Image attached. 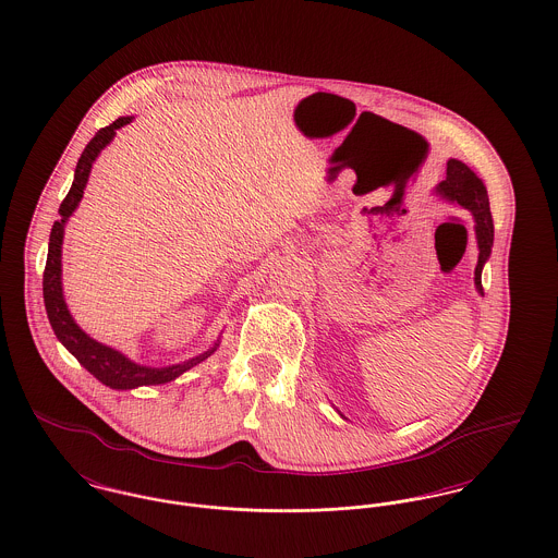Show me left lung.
<instances>
[{
    "instance_id": "1",
    "label": "left lung",
    "mask_w": 558,
    "mask_h": 558,
    "mask_svg": "<svg viewBox=\"0 0 558 558\" xmlns=\"http://www.w3.org/2000/svg\"><path fill=\"white\" fill-rule=\"evenodd\" d=\"M435 193L452 204H459L461 208L470 210L475 220V240H477V265H475V289L480 295H484L482 289V267L490 257L493 248V215H490V204H488V193L484 182L475 173L457 159L448 161L446 168V178L435 186Z\"/></svg>"
}]
</instances>
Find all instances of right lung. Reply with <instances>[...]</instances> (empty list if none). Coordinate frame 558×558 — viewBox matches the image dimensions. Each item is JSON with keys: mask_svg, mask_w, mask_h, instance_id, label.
<instances>
[{"mask_svg": "<svg viewBox=\"0 0 558 558\" xmlns=\"http://www.w3.org/2000/svg\"><path fill=\"white\" fill-rule=\"evenodd\" d=\"M133 121V117H121L117 119L112 125L101 128L95 137L86 144L78 163H76V172H74V182L70 193L65 195V199L59 206V215L61 218L54 220L52 229H50V242H48V257H46V267H44L43 291L44 305H46V314L50 320V327L57 336V340L63 343L76 359L78 363L85 367L86 372H90L101 385L117 388V390H128V388H137V386L166 385L172 383L180 374L189 372L191 367H195L197 363L206 361L216 348V340L213 348H208L206 352L178 363L170 367H146V365H137L131 359H128L123 352L99 343L93 338H88L85 331L76 325V320L72 318L68 303L63 300V287H61V244H63V233H65V222L68 218L74 215V210L78 208L83 193H85L86 180L93 168V161L97 159V155L112 142V137L117 135V129L129 125Z\"/></svg>", "mask_w": 558, "mask_h": 558, "instance_id": "1", "label": "right lung"}]
</instances>
